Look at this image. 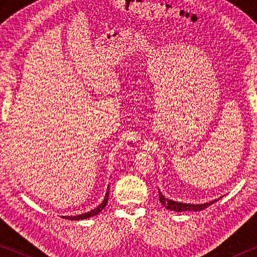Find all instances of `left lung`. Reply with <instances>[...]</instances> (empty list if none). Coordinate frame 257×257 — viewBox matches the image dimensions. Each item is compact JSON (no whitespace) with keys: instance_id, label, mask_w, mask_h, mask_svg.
Instances as JSON below:
<instances>
[{"instance_id":"8db88e82","label":"left lung","mask_w":257,"mask_h":257,"mask_svg":"<svg viewBox=\"0 0 257 257\" xmlns=\"http://www.w3.org/2000/svg\"><path fill=\"white\" fill-rule=\"evenodd\" d=\"M159 196H160V202L162 203V205L165 206L167 210H171V211H176V212H186V211H203L205 210L206 207L211 206L212 204H214L217 202V199H214V201L208 202V203H204V204H186V203H178L172 201V199L165 198L162 193L159 190Z\"/></svg>"}]
</instances>
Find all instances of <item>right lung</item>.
I'll return each mask as SVG.
<instances>
[{
  "label": "right lung",
  "mask_w": 257,
  "mask_h": 257,
  "mask_svg": "<svg viewBox=\"0 0 257 257\" xmlns=\"http://www.w3.org/2000/svg\"><path fill=\"white\" fill-rule=\"evenodd\" d=\"M107 198H108V188H107V191H106L105 196H104L103 202H102L101 204H99V205H98L96 208H94V210L87 212V213H82V214H80V215H75V216H62V217H64V219H68V220H71V221H73V220H75V221H79V220H85V219H88V217H92V216L97 215L98 213L102 212L103 208L106 206Z\"/></svg>",
  "instance_id": "1"
}]
</instances>
